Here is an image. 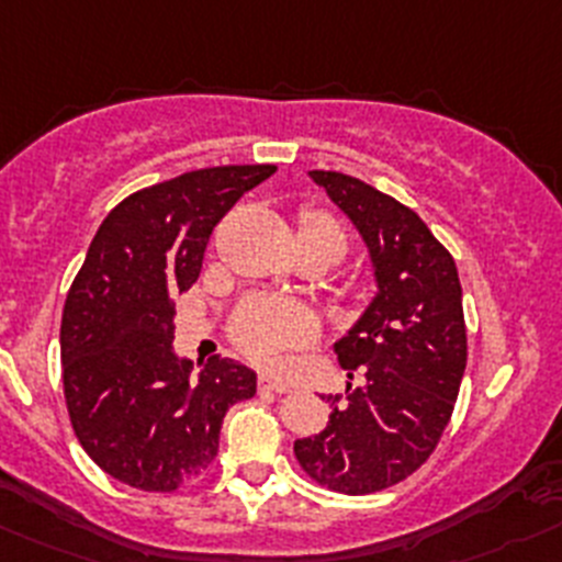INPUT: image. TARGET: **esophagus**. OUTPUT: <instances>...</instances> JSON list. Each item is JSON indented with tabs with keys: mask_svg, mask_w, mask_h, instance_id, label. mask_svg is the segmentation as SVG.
Instances as JSON below:
<instances>
[{
	"mask_svg": "<svg viewBox=\"0 0 562 562\" xmlns=\"http://www.w3.org/2000/svg\"><path fill=\"white\" fill-rule=\"evenodd\" d=\"M260 391L288 393V391H291V385H288V382H282V380H277V376H271V374H263V376H260Z\"/></svg>",
	"mask_w": 562,
	"mask_h": 562,
	"instance_id": "esophagus-1",
	"label": "esophagus"
}]
</instances>
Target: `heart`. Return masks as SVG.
<instances>
[{
	"mask_svg": "<svg viewBox=\"0 0 562 562\" xmlns=\"http://www.w3.org/2000/svg\"><path fill=\"white\" fill-rule=\"evenodd\" d=\"M305 233H318L335 238L346 249L344 229L324 213H311L302 222ZM233 335L240 349H246L255 358H271L285 346L305 344L313 335V322L302 307L285 305V302H271V299H251L238 311L233 324Z\"/></svg>",
	"mask_w": 562,
	"mask_h": 562,
	"instance_id": "obj_1",
	"label": "heart"
}]
</instances>
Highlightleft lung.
Instances as JSON below:
<instances>
[{
    "instance_id": "obj_1",
    "label": "left lung",
    "mask_w": 562,
    "mask_h": 562,
    "mask_svg": "<svg viewBox=\"0 0 562 562\" xmlns=\"http://www.w3.org/2000/svg\"><path fill=\"white\" fill-rule=\"evenodd\" d=\"M311 180L363 238L376 293L335 344L349 380L327 396L329 422L293 443L299 465L338 494H374L411 476L438 447L465 371L458 266L427 224L387 193L338 171Z\"/></svg>"
}]
</instances>
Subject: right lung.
Listing matches in <instances>:
<instances>
[{"instance_id": "add662e5", "label": "right lung", "mask_w": 562, "mask_h": 562, "mask_svg": "<svg viewBox=\"0 0 562 562\" xmlns=\"http://www.w3.org/2000/svg\"><path fill=\"white\" fill-rule=\"evenodd\" d=\"M277 166H216L115 204L71 282L60 324L66 407L88 458L140 491L169 494L207 471L222 422L251 400L238 360L175 352V296L202 271L213 227Z\"/></svg>"}]
</instances>
